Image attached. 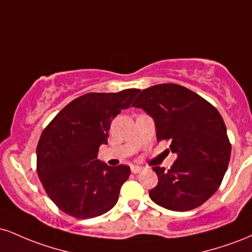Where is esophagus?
Instances as JSON below:
<instances>
[{
	"instance_id": "esophagus-1",
	"label": "esophagus",
	"mask_w": 252,
	"mask_h": 252,
	"mask_svg": "<svg viewBox=\"0 0 252 252\" xmlns=\"http://www.w3.org/2000/svg\"><path fill=\"white\" fill-rule=\"evenodd\" d=\"M144 168L141 166H131V173H134V174H138V173L143 172Z\"/></svg>"
}]
</instances>
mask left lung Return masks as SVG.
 I'll return each instance as SVG.
<instances>
[{
	"label": "left lung",
	"mask_w": 252,
	"mask_h": 252,
	"mask_svg": "<svg viewBox=\"0 0 252 252\" xmlns=\"http://www.w3.org/2000/svg\"><path fill=\"white\" fill-rule=\"evenodd\" d=\"M154 120L158 141L167 140L178 155L170 169L154 167L158 182L149 190L155 204L185 212L216 193L231 155L226 126L212 104L176 84L142 90L132 103Z\"/></svg>",
	"instance_id": "1"
}]
</instances>
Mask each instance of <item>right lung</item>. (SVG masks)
<instances>
[{"mask_svg": "<svg viewBox=\"0 0 252 252\" xmlns=\"http://www.w3.org/2000/svg\"><path fill=\"white\" fill-rule=\"evenodd\" d=\"M137 89L86 94L63 108L43 130L36 148L37 175L51 200L77 219L102 216L116 205L130 175L126 164L97 158L108 144L111 121L128 109Z\"/></svg>", "mask_w": 252, "mask_h": 252, "instance_id": "1", "label": "right lung"}]
</instances>
